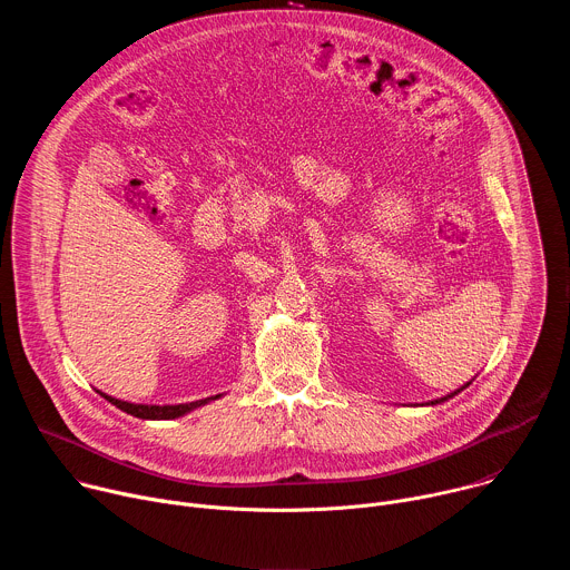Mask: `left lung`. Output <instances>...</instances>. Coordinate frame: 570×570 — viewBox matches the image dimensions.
<instances>
[{
	"label": "left lung",
	"instance_id": "obj_1",
	"mask_svg": "<svg viewBox=\"0 0 570 570\" xmlns=\"http://www.w3.org/2000/svg\"><path fill=\"white\" fill-rule=\"evenodd\" d=\"M471 385V381L469 383H464L462 387H458V390H453V392H449L446 396H440V399H433V401H426V403H420V405H438V403H444V401H449V399H453L458 392H462L464 387H469Z\"/></svg>",
	"mask_w": 570,
	"mask_h": 570
}]
</instances>
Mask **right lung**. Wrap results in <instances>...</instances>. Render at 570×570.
Instances as JSON below:
<instances>
[{"label": "right lung", "mask_w": 570, "mask_h": 570, "mask_svg": "<svg viewBox=\"0 0 570 570\" xmlns=\"http://www.w3.org/2000/svg\"><path fill=\"white\" fill-rule=\"evenodd\" d=\"M106 401H110L112 405H117L119 411L132 415V417H139V420H178V417H185L187 413L200 409V405L209 403V401H216L220 399L223 394H216V396H207V399H198V401H189V403H165V405H155V403H130V401H121L117 396H110L101 390H97Z\"/></svg>", "instance_id": "right-lung-1"}]
</instances>
